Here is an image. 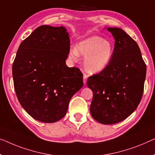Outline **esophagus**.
I'll use <instances>...</instances> for the list:
<instances>
[{
	"label": "esophagus",
	"instance_id": "34e87169",
	"mask_svg": "<svg viewBox=\"0 0 155 155\" xmlns=\"http://www.w3.org/2000/svg\"><path fill=\"white\" fill-rule=\"evenodd\" d=\"M84 84H86V81H87V76L85 74H84Z\"/></svg>",
	"mask_w": 155,
	"mask_h": 155
}]
</instances>
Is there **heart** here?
Returning a JSON list of instances; mask_svg holds the SVG:
<instances>
[{
	"label": "heart",
	"mask_w": 155,
	"mask_h": 155,
	"mask_svg": "<svg viewBox=\"0 0 155 155\" xmlns=\"http://www.w3.org/2000/svg\"><path fill=\"white\" fill-rule=\"evenodd\" d=\"M114 50L111 41L104 40L100 36L92 35L78 42L76 48H71L69 57L74 61H77L79 55L84 57L85 70L94 74L101 72L108 66Z\"/></svg>",
	"instance_id": "1"
}]
</instances>
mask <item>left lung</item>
I'll use <instances>...</instances> for the list:
<instances>
[{
	"instance_id": "8db88e82",
	"label": "left lung",
	"mask_w": 155,
	"mask_h": 155,
	"mask_svg": "<svg viewBox=\"0 0 155 155\" xmlns=\"http://www.w3.org/2000/svg\"><path fill=\"white\" fill-rule=\"evenodd\" d=\"M115 39L109 64L87 78L93 93L92 117L104 124L120 122L137 109L143 96L146 65L137 43L119 28H107Z\"/></svg>"
}]
</instances>
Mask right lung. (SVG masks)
<instances>
[{
    "mask_svg": "<svg viewBox=\"0 0 155 155\" xmlns=\"http://www.w3.org/2000/svg\"><path fill=\"white\" fill-rule=\"evenodd\" d=\"M70 48L65 28L47 25L37 28L18 47L14 86L21 107L37 120L52 123L63 118L84 85L81 71L65 63Z\"/></svg>",
    "mask_w": 155,
    "mask_h": 155,
    "instance_id": "1",
    "label": "right lung"
}]
</instances>
